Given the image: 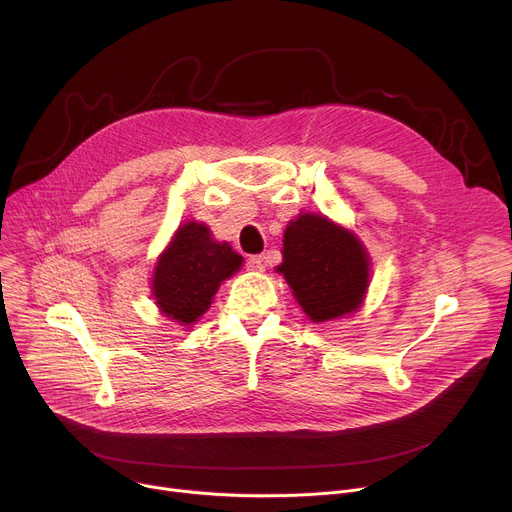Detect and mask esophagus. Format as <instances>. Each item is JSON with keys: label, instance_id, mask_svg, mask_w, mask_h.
<instances>
[{"label": "esophagus", "instance_id": "1", "mask_svg": "<svg viewBox=\"0 0 512 512\" xmlns=\"http://www.w3.org/2000/svg\"><path fill=\"white\" fill-rule=\"evenodd\" d=\"M247 269L249 271H263L265 269V259L261 255H249L247 257Z\"/></svg>", "mask_w": 512, "mask_h": 512}]
</instances>
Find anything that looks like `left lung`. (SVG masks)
Wrapping results in <instances>:
<instances>
[{
  "instance_id": "obj_1",
  "label": "left lung",
  "mask_w": 512,
  "mask_h": 512,
  "mask_svg": "<svg viewBox=\"0 0 512 512\" xmlns=\"http://www.w3.org/2000/svg\"><path fill=\"white\" fill-rule=\"evenodd\" d=\"M277 271L312 322L356 312L371 283V257L356 233L326 214L300 212L283 233Z\"/></svg>"
}]
</instances>
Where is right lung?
I'll return each instance as SVG.
<instances>
[{"mask_svg": "<svg viewBox=\"0 0 512 512\" xmlns=\"http://www.w3.org/2000/svg\"><path fill=\"white\" fill-rule=\"evenodd\" d=\"M241 265L243 257L227 241L218 243L208 225L186 221L158 255L152 298L166 318L190 326L202 318L218 287Z\"/></svg>", "mask_w": 512, "mask_h": 512, "instance_id": "right-lung-1", "label": "right lung"}]
</instances>
